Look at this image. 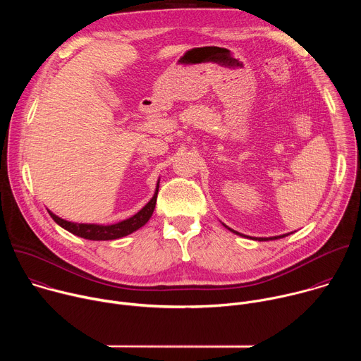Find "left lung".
I'll return each mask as SVG.
<instances>
[{
	"label": "left lung",
	"mask_w": 361,
	"mask_h": 361,
	"mask_svg": "<svg viewBox=\"0 0 361 361\" xmlns=\"http://www.w3.org/2000/svg\"><path fill=\"white\" fill-rule=\"evenodd\" d=\"M227 227V226H226ZM230 231H233V233H235V234H240V233H237V231H234V230H231V228H228ZM241 235V234H240ZM286 235H288V234H283V235H276V237H269V238H259L260 241H267V240H277V238H283V237H286Z\"/></svg>",
	"instance_id": "left-lung-1"
}]
</instances>
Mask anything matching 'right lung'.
Segmentation results:
<instances>
[{"mask_svg": "<svg viewBox=\"0 0 361 361\" xmlns=\"http://www.w3.org/2000/svg\"><path fill=\"white\" fill-rule=\"evenodd\" d=\"M160 183V181H159ZM159 183L156 187V192H154L152 198L144 205V207L134 214L133 217L123 220L120 223L116 224H110V226H102V224H80V223H71L67 220L60 219L59 216H56L54 213H49V216L53 217V220L61 226L63 228H66L67 231L87 238V240H94V241H99V240H116V238H121L124 235H128L131 233H134L135 230H138L140 227H142L149 217L152 216L154 209H156V201H157V194H159Z\"/></svg>", "mask_w": 361, "mask_h": 361, "instance_id": "right-lung-1", "label": "right lung"}]
</instances>
